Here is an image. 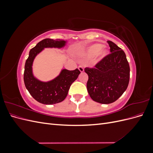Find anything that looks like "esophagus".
<instances>
[{"mask_svg":"<svg viewBox=\"0 0 153 153\" xmlns=\"http://www.w3.org/2000/svg\"><path fill=\"white\" fill-rule=\"evenodd\" d=\"M78 69H79V71H80L81 73L84 72V67H83V66H82V65H80L79 66H78Z\"/></svg>","mask_w":153,"mask_h":153,"instance_id":"esophagus-1","label":"esophagus"}]
</instances>
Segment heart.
<instances>
[{"label":"heart","mask_w":153,"mask_h":153,"mask_svg":"<svg viewBox=\"0 0 153 153\" xmlns=\"http://www.w3.org/2000/svg\"><path fill=\"white\" fill-rule=\"evenodd\" d=\"M108 53V50L103 47L102 44L95 43L88 47L84 53V56L87 59L95 57L97 61H100L105 57Z\"/></svg>","instance_id":"1"}]
</instances>
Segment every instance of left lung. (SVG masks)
Listing matches in <instances>:
<instances>
[{
	"label": "left lung",
	"instance_id": "obj_1",
	"mask_svg": "<svg viewBox=\"0 0 153 153\" xmlns=\"http://www.w3.org/2000/svg\"><path fill=\"white\" fill-rule=\"evenodd\" d=\"M110 53L97 63L94 68H85L89 76L88 93L96 102L112 103L126 90L129 81V63L126 54L117 45L107 41Z\"/></svg>",
	"mask_w": 153,
	"mask_h": 153
}]
</instances>
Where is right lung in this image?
Segmentation results:
<instances>
[{"label": "right lung", "mask_w": 153, "mask_h": 153, "mask_svg": "<svg viewBox=\"0 0 153 153\" xmlns=\"http://www.w3.org/2000/svg\"><path fill=\"white\" fill-rule=\"evenodd\" d=\"M62 39H43L32 48L25 64L24 80L30 94L38 102L45 105H52L61 102L68 95V91L73 82L76 80L80 71L78 69L69 71L64 69L59 75L49 82H41L32 73V63L36 56L45 48H61L66 45Z\"/></svg>", "instance_id": "obj_1"}]
</instances>
